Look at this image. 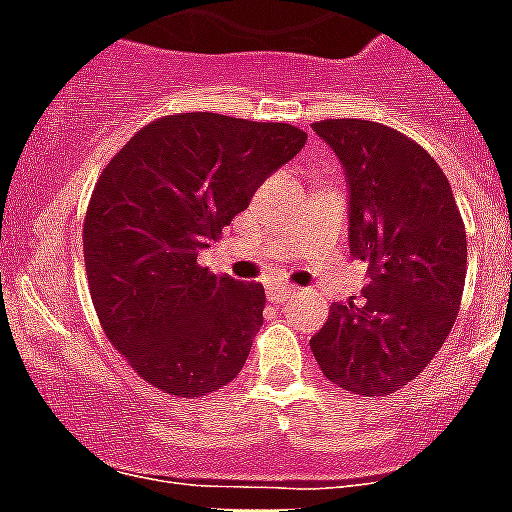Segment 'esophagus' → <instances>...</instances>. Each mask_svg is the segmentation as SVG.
<instances>
[{
  "mask_svg": "<svg viewBox=\"0 0 512 512\" xmlns=\"http://www.w3.org/2000/svg\"><path fill=\"white\" fill-rule=\"evenodd\" d=\"M294 294H296L294 286H270L268 289L270 302H283V299H289V296H294Z\"/></svg>",
  "mask_w": 512,
  "mask_h": 512,
  "instance_id": "obj_1",
  "label": "esophagus"
}]
</instances>
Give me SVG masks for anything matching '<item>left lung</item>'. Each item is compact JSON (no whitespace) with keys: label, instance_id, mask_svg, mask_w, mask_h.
<instances>
[{"label":"left lung","instance_id":"obj_1","mask_svg":"<svg viewBox=\"0 0 512 512\" xmlns=\"http://www.w3.org/2000/svg\"><path fill=\"white\" fill-rule=\"evenodd\" d=\"M312 130L349 179V247L369 265L362 299L330 307L309 346L356 395L409 385L450 336L466 283V226L445 171L388 124L322 119Z\"/></svg>","mask_w":512,"mask_h":512}]
</instances>
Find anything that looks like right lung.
I'll return each instance as SVG.
<instances>
[{"label":"right lung","instance_id":"add662e5","mask_svg":"<svg viewBox=\"0 0 512 512\" xmlns=\"http://www.w3.org/2000/svg\"><path fill=\"white\" fill-rule=\"evenodd\" d=\"M304 143L294 124L190 111L140 127L101 171L83 223L90 299L153 388L200 398L242 372L265 289L210 273L197 252Z\"/></svg>","mask_w":512,"mask_h":512}]
</instances>
